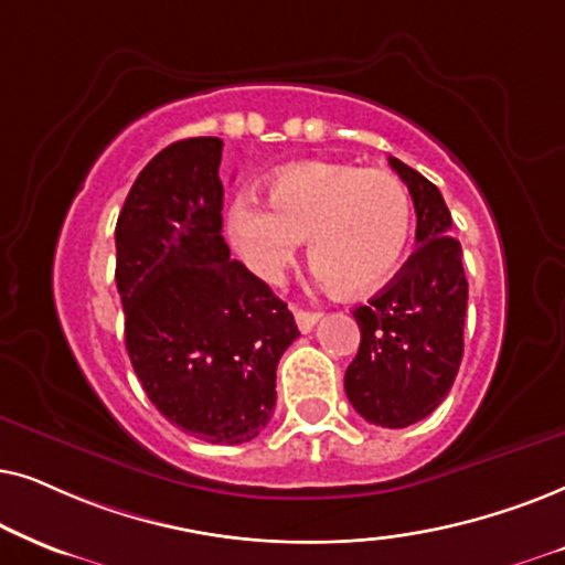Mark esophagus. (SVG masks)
Instances as JSON below:
<instances>
[{
	"label": "esophagus",
	"instance_id": "esophagus-1",
	"mask_svg": "<svg viewBox=\"0 0 565 565\" xmlns=\"http://www.w3.org/2000/svg\"><path fill=\"white\" fill-rule=\"evenodd\" d=\"M295 320H297V328L302 330V333H310L315 328V322L320 320V312H310V310H295Z\"/></svg>",
	"mask_w": 565,
	"mask_h": 565
}]
</instances>
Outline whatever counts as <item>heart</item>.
I'll list each match as a JSON object with an SVG mask.
<instances>
[{
    "instance_id": "1",
    "label": "heart",
    "mask_w": 565,
    "mask_h": 565,
    "mask_svg": "<svg viewBox=\"0 0 565 565\" xmlns=\"http://www.w3.org/2000/svg\"><path fill=\"white\" fill-rule=\"evenodd\" d=\"M268 204L243 195L230 212L232 237L263 281L276 284L310 239L322 281L351 297L370 295L401 270L411 247V195L390 172L299 162L270 180Z\"/></svg>"
}]
</instances>
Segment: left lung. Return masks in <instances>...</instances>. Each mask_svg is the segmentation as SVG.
<instances>
[{"mask_svg":"<svg viewBox=\"0 0 565 565\" xmlns=\"http://www.w3.org/2000/svg\"><path fill=\"white\" fill-rule=\"evenodd\" d=\"M390 168L411 191L418 247L370 305L353 310L361 343L343 385L361 418L403 428L434 413L457 377L468 278L439 188L395 157Z\"/></svg>","mask_w":565,"mask_h":565,"instance_id":"obj_1","label":"left lung"}]
</instances>
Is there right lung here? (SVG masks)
<instances>
[{
  "label": "right lung",
  "instance_id": "right-lung-1",
  "mask_svg": "<svg viewBox=\"0 0 565 565\" xmlns=\"http://www.w3.org/2000/svg\"><path fill=\"white\" fill-rule=\"evenodd\" d=\"M222 139L164 147L116 224L126 351L149 401L209 445L255 439L276 405V366L299 338L268 284L222 237Z\"/></svg>",
  "mask_w": 565,
  "mask_h": 565
}]
</instances>
